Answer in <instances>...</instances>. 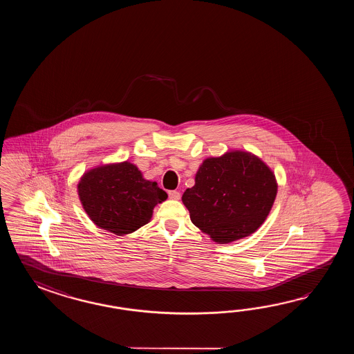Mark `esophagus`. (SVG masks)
<instances>
[{
    "label": "esophagus",
    "mask_w": 354,
    "mask_h": 354,
    "mask_svg": "<svg viewBox=\"0 0 354 354\" xmlns=\"http://www.w3.org/2000/svg\"><path fill=\"white\" fill-rule=\"evenodd\" d=\"M168 196L171 200H180V194L178 191H169Z\"/></svg>",
    "instance_id": "34e87169"
}]
</instances>
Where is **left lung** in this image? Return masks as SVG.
I'll list each match as a JSON object with an SVG mask.
<instances>
[{
  "label": "left lung",
  "mask_w": 354,
  "mask_h": 354,
  "mask_svg": "<svg viewBox=\"0 0 354 354\" xmlns=\"http://www.w3.org/2000/svg\"><path fill=\"white\" fill-rule=\"evenodd\" d=\"M271 168L250 151H229L209 157L198 167L195 186L182 203L203 233L218 244L254 233L268 216L277 196Z\"/></svg>",
  "instance_id": "1"
}]
</instances>
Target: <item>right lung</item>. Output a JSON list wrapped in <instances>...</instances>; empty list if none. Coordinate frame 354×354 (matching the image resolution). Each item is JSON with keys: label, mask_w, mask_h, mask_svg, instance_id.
Here are the masks:
<instances>
[{"label": "right lung", "mask_w": 354, "mask_h": 354, "mask_svg": "<svg viewBox=\"0 0 354 354\" xmlns=\"http://www.w3.org/2000/svg\"><path fill=\"white\" fill-rule=\"evenodd\" d=\"M77 192L93 224L119 236L148 224L154 207L168 197L128 160L91 168L82 174Z\"/></svg>", "instance_id": "add662e5"}]
</instances>
